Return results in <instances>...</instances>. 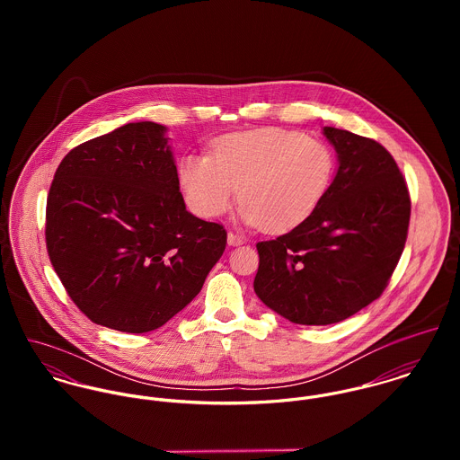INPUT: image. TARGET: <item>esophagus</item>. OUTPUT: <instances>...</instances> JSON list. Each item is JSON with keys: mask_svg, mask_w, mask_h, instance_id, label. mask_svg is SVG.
I'll list each match as a JSON object with an SVG mask.
<instances>
[{"mask_svg": "<svg viewBox=\"0 0 460 460\" xmlns=\"http://www.w3.org/2000/svg\"><path fill=\"white\" fill-rule=\"evenodd\" d=\"M226 241H228V244L230 246H241L244 241H243V237H239L237 234H234V232H228V235H226Z\"/></svg>", "mask_w": 460, "mask_h": 460, "instance_id": "esophagus-1", "label": "esophagus"}]
</instances>
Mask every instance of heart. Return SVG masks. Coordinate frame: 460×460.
<instances>
[{"instance_id":"1","label":"heart","mask_w":460,"mask_h":460,"mask_svg":"<svg viewBox=\"0 0 460 460\" xmlns=\"http://www.w3.org/2000/svg\"><path fill=\"white\" fill-rule=\"evenodd\" d=\"M334 173L336 157L324 141L261 128L223 136L210 157L186 155L179 164V184L201 217L221 216L241 190V221L285 232L314 214Z\"/></svg>"}]
</instances>
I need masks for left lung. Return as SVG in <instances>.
I'll use <instances>...</instances> for the list:
<instances>
[{"label":"left lung","mask_w":460,"mask_h":460,"mask_svg":"<svg viewBox=\"0 0 460 460\" xmlns=\"http://www.w3.org/2000/svg\"><path fill=\"white\" fill-rule=\"evenodd\" d=\"M338 170L321 205L288 234L257 244L255 292L294 324L349 319L386 288L405 246L411 199L377 141L324 128Z\"/></svg>","instance_id":"8db88e82"}]
</instances>
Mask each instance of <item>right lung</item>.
I'll return each instance as SVG.
<instances>
[{
	"instance_id": "add662e5",
	"label": "right lung",
	"mask_w": 460,
	"mask_h": 460,
	"mask_svg": "<svg viewBox=\"0 0 460 460\" xmlns=\"http://www.w3.org/2000/svg\"><path fill=\"white\" fill-rule=\"evenodd\" d=\"M46 244L92 323L146 332L197 297L226 232L186 210L166 128L134 122L64 157L48 195Z\"/></svg>"
}]
</instances>
